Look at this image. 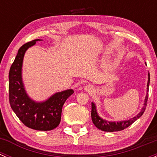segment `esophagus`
Instances as JSON below:
<instances>
[{
  "label": "esophagus",
  "mask_w": 157,
  "mask_h": 157,
  "mask_svg": "<svg viewBox=\"0 0 157 157\" xmlns=\"http://www.w3.org/2000/svg\"><path fill=\"white\" fill-rule=\"evenodd\" d=\"M84 90H86V91L89 92V93H91V92L93 90V86H91V85H86V86L84 87Z\"/></svg>",
  "instance_id": "obj_1"
}]
</instances>
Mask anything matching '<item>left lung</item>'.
Segmentation results:
<instances>
[{
	"mask_svg": "<svg viewBox=\"0 0 157 157\" xmlns=\"http://www.w3.org/2000/svg\"><path fill=\"white\" fill-rule=\"evenodd\" d=\"M149 84H150V74H148V82H147V91H149ZM147 99H148V93H147L146 98L144 100V104L142 108L141 111L140 113L137 115V116L134 117L131 119L128 120V121H118V122H112V121H108L106 120H104L101 118L98 115L97 112H96V105L93 102H92V111H91V117L92 120H93V124H95L96 128L102 130L103 131H108V132H113V131H122V130L125 129L128 127H129L131 124L135 121H137L140 116L144 114L145 109H146L147 104Z\"/></svg>",
	"mask_w": 157,
	"mask_h": 157,
	"instance_id": "obj_1",
	"label": "left lung"
}]
</instances>
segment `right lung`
<instances>
[{"mask_svg":"<svg viewBox=\"0 0 157 157\" xmlns=\"http://www.w3.org/2000/svg\"><path fill=\"white\" fill-rule=\"evenodd\" d=\"M35 39L20 47L9 72V101L10 106L20 121L32 129L51 131L57 128L61 118L62 107L73 90L55 93L43 102L30 99L25 92L22 81V65L26 51L35 45Z\"/></svg>","mask_w":157,"mask_h":157,"instance_id":"right-lung-1","label":"right lung"}]
</instances>
